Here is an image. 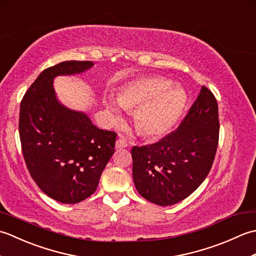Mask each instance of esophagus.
Segmentation results:
<instances>
[{"instance_id": "34e87169", "label": "esophagus", "mask_w": 256, "mask_h": 256, "mask_svg": "<svg viewBox=\"0 0 256 256\" xmlns=\"http://www.w3.org/2000/svg\"><path fill=\"white\" fill-rule=\"evenodd\" d=\"M128 142L125 138H118L116 142V150H121V148H128Z\"/></svg>"}]
</instances>
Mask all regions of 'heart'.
I'll return each mask as SVG.
<instances>
[{
    "label": "heart",
    "mask_w": 256,
    "mask_h": 256,
    "mask_svg": "<svg viewBox=\"0 0 256 256\" xmlns=\"http://www.w3.org/2000/svg\"><path fill=\"white\" fill-rule=\"evenodd\" d=\"M118 103L125 111H136L135 126L143 136L158 138L170 132L182 116L186 94L179 86H170V81L165 78L148 76L123 86L118 96ZM106 106L114 121L121 122V113L114 101L106 100Z\"/></svg>",
    "instance_id": "heart-1"
}]
</instances>
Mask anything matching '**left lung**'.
Wrapping results in <instances>:
<instances>
[{
	"instance_id": "8db88e82",
	"label": "left lung",
	"mask_w": 256,
	"mask_h": 256,
	"mask_svg": "<svg viewBox=\"0 0 256 256\" xmlns=\"http://www.w3.org/2000/svg\"><path fill=\"white\" fill-rule=\"evenodd\" d=\"M219 130L218 103L202 86L177 130L157 143L132 148L133 179L140 194L158 206L186 199L208 176Z\"/></svg>"
}]
</instances>
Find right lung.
Returning <instances> with one entry per match:
<instances>
[{"label": "right lung", "instance_id": "obj_1", "mask_svg": "<svg viewBox=\"0 0 256 256\" xmlns=\"http://www.w3.org/2000/svg\"><path fill=\"white\" fill-rule=\"evenodd\" d=\"M92 66L69 60L47 68L20 101L18 130L27 170L42 192L62 204L90 197L116 150V132L98 128L84 113L62 106L52 88L56 76Z\"/></svg>", "mask_w": 256, "mask_h": 256}]
</instances>
